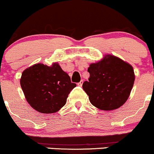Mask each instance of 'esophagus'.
Here are the masks:
<instances>
[{
  "label": "esophagus",
  "instance_id": "esophagus-1",
  "mask_svg": "<svg viewBox=\"0 0 154 154\" xmlns=\"http://www.w3.org/2000/svg\"><path fill=\"white\" fill-rule=\"evenodd\" d=\"M82 83H83V80H82H82H81L80 82L77 83V85H78L79 86H82Z\"/></svg>",
  "mask_w": 154,
  "mask_h": 154
}]
</instances>
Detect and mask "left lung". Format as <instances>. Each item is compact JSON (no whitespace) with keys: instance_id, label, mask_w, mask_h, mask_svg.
I'll return each instance as SVG.
<instances>
[{"instance_id":"obj_1","label":"left lung","mask_w":154,"mask_h":154,"mask_svg":"<svg viewBox=\"0 0 154 154\" xmlns=\"http://www.w3.org/2000/svg\"><path fill=\"white\" fill-rule=\"evenodd\" d=\"M88 81L82 88L95 107L103 111L121 107L130 96L135 82L132 66L122 59L107 54L88 67Z\"/></svg>"}]
</instances>
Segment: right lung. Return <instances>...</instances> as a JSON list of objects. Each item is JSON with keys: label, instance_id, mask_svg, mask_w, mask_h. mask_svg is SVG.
<instances>
[{"label": "right lung", "instance_id": "right-lung-1", "mask_svg": "<svg viewBox=\"0 0 154 154\" xmlns=\"http://www.w3.org/2000/svg\"><path fill=\"white\" fill-rule=\"evenodd\" d=\"M20 85L28 103L42 114L59 111L76 87L56 62L50 66L38 63L26 68L22 74Z\"/></svg>", "mask_w": 154, "mask_h": 154}]
</instances>
